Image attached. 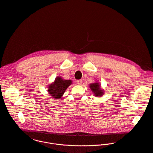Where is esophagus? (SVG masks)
<instances>
[{"label": "esophagus", "mask_w": 153, "mask_h": 153, "mask_svg": "<svg viewBox=\"0 0 153 153\" xmlns=\"http://www.w3.org/2000/svg\"><path fill=\"white\" fill-rule=\"evenodd\" d=\"M77 83L78 85H81L82 83V80H77Z\"/></svg>", "instance_id": "esophagus-1"}]
</instances>
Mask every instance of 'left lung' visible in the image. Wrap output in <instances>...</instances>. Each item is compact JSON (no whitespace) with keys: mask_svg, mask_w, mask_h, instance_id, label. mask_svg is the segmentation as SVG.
Here are the masks:
<instances>
[{"mask_svg":"<svg viewBox=\"0 0 153 153\" xmlns=\"http://www.w3.org/2000/svg\"><path fill=\"white\" fill-rule=\"evenodd\" d=\"M89 87L94 95L97 97H101L105 92L103 89L101 88L100 84L97 81H96L95 83L89 85Z\"/></svg>","mask_w":153,"mask_h":153,"instance_id":"1","label":"left lung"}]
</instances>
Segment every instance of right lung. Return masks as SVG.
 Returning <instances> with one entry per match:
<instances>
[{
  "label": "right lung",
  "instance_id": "obj_1",
  "mask_svg": "<svg viewBox=\"0 0 153 153\" xmlns=\"http://www.w3.org/2000/svg\"><path fill=\"white\" fill-rule=\"evenodd\" d=\"M71 84L72 81L71 80L63 79L61 76H58L53 82L48 86L47 92L50 97L55 99H59Z\"/></svg>",
  "mask_w": 153,
  "mask_h": 153
}]
</instances>
